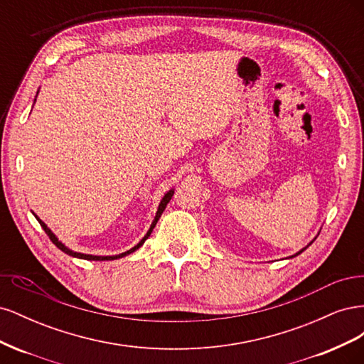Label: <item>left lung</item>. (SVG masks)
I'll return each instance as SVG.
<instances>
[{"mask_svg":"<svg viewBox=\"0 0 364 364\" xmlns=\"http://www.w3.org/2000/svg\"><path fill=\"white\" fill-rule=\"evenodd\" d=\"M316 238H317V237H314V240H316ZM314 240H313V241H314ZM313 241H310V243H308V245H306V246H305L304 249H301L299 252H296V253H294V255H291L290 258H294V257H297V255H301V253H302V252H304V250H305V249H306L308 246H311V245H313Z\"/></svg>","mask_w":364,"mask_h":364,"instance_id":"8db88e82","label":"left lung"}]
</instances>
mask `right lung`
<instances>
[{
  "instance_id": "obj_1",
  "label": "right lung",
  "mask_w": 364,
  "mask_h": 364,
  "mask_svg": "<svg viewBox=\"0 0 364 364\" xmlns=\"http://www.w3.org/2000/svg\"><path fill=\"white\" fill-rule=\"evenodd\" d=\"M39 92V91H38ZM38 92H36V97H38ZM35 102H36V98H35ZM173 194H174V188H171V190H168L167 193L164 194V197H162V200H161V203H159V206H158V211H156V215H155V218H153V222H151V225H150V229L147 230V234L142 237V240L139 241V243L136 245V246H134L132 249H129V250H126V252H123V253H119V255H107V257H100V255H87V253H80V252H74V250H71V249H68L67 246H65L62 241H59V238L54 235L53 232H51V229L42 222V220L33 213V215L36 217V220L39 222V225L42 226V229L46 230V234L50 237V240L53 241V245H56V247L58 249H60L62 252H65L67 253V255H70V257H74V258H80V259H90V261H111V259H118V258H123V257H127V255H130V253H134L135 250H138L142 245H144V241L150 237V234H151V230H153V228L156 226V223H158V220H159V217L162 215V213L165 211V208H167V203L171 200V197H173Z\"/></svg>"
}]
</instances>
